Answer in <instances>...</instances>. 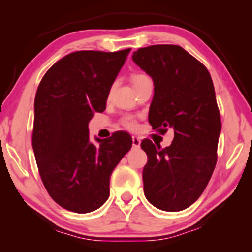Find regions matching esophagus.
Masks as SVG:
<instances>
[{"mask_svg":"<svg viewBox=\"0 0 252 252\" xmlns=\"http://www.w3.org/2000/svg\"><path fill=\"white\" fill-rule=\"evenodd\" d=\"M132 141H133V147L134 148H139L140 144H141V140L139 139L137 136H133L132 137Z\"/></svg>","mask_w":252,"mask_h":252,"instance_id":"obj_1","label":"esophagus"}]
</instances>
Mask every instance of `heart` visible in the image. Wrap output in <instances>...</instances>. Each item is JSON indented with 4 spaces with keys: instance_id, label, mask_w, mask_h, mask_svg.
<instances>
[{
    "instance_id": "obj_1",
    "label": "heart",
    "mask_w": 252,
    "mask_h": 252,
    "mask_svg": "<svg viewBox=\"0 0 252 252\" xmlns=\"http://www.w3.org/2000/svg\"><path fill=\"white\" fill-rule=\"evenodd\" d=\"M143 78H147V75H144V74H135L133 77V84H134V82H136V81L142 80ZM123 124H124V126H126L127 128H129V129H135L136 127H137V124H136L135 118H133V117H130V116L125 117V118L123 119Z\"/></svg>"
}]
</instances>
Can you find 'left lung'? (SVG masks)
Segmentation results:
<instances>
[{
	"instance_id": "left-lung-1",
	"label": "left lung",
	"mask_w": 252,
	"mask_h": 252,
	"mask_svg": "<svg viewBox=\"0 0 252 252\" xmlns=\"http://www.w3.org/2000/svg\"><path fill=\"white\" fill-rule=\"evenodd\" d=\"M132 58L154 81L151 126L161 134L174 129L170 147L155 146L149 139L141 143L148 156L144 195L163 211H181L197 201L217 164L221 120L211 75L175 44L140 48Z\"/></svg>"
}]
</instances>
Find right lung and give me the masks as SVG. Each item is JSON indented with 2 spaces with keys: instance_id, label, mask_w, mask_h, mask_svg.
<instances>
[{
  "instance_id": "obj_1",
  "label": "right lung",
  "mask_w": 252,
  "mask_h": 252,
  "mask_svg": "<svg viewBox=\"0 0 252 252\" xmlns=\"http://www.w3.org/2000/svg\"><path fill=\"white\" fill-rule=\"evenodd\" d=\"M130 49L81 50L56 62L43 75L34 101L32 144L48 194L62 208L88 213L110 195L112 171L132 148V137L116 132L89 141L88 123L105 110L110 89Z\"/></svg>"
}]
</instances>
